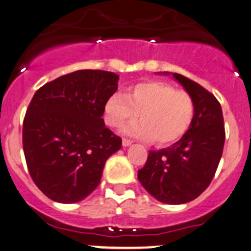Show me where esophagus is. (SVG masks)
Wrapping results in <instances>:
<instances>
[{"label": "esophagus", "instance_id": "obj_1", "mask_svg": "<svg viewBox=\"0 0 251 251\" xmlns=\"http://www.w3.org/2000/svg\"><path fill=\"white\" fill-rule=\"evenodd\" d=\"M131 143H133V141L129 140V139H123V141H122V144H123V146H125V148H126V146H130Z\"/></svg>", "mask_w": 251, "mask_h": 251}]
</instances>
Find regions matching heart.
<instances>
[{"label":"heart","instance_id":"obj_1","mask_svg":"<svg viewBox=\"0 0 251 251\" xmlns=\"http://www.w3.org/2000/svg\"><path fill=\"white\" fill-rule=\"evenodd\" d=\"M141 120L122 128V133L167 145L179 140L192 126L195 103L192 96L163 81H143L126 94L116 93L105 103L106 125L117 128L138 116Z\"/></svg>","mask_w":251,"mask_h":251}]
</instances>
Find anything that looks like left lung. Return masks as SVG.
Wrapping results in <instances>:
<instances>
[{
  "mask_svg": "<svg viewBox=\"0 0 251 251\" xmlns=\"http://www.w3.org/2000/svg\"><path fill=\"white\" fill-rule=\"evenodd\" d=\"M172 76L194 100V120L177 143L149 151L138 179L158 201L180 205L197 199L209 187L222 156L226 134L217 99L184 75L172 73Z\"/></svg>",
  "mask_w": 251,
  "mask_h": 251,
  "instance_id": "8db88e82",
  "label": "left lung"
}]
</instances>
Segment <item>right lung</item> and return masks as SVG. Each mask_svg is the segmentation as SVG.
Here are the masks:
<instances>
[{
  "label": "right lung",
  "mask_w": 251,
  "mask_h": 251,
  "mask_svg": "<svg viewBox=\"0 0 251 251\" xmlns=\"http://www.w3.org/2000/svg\"><path fill=\"white\" fill-rule=\"evenodd\" d=\"M118 79L112 72L81 69L34 95L23 123V150L34 183L53 201L85 199L100 183L107 158L122 148L102 118Z\"/></svg>",
  "instance_id": "add662e5"
}]
</instances>
